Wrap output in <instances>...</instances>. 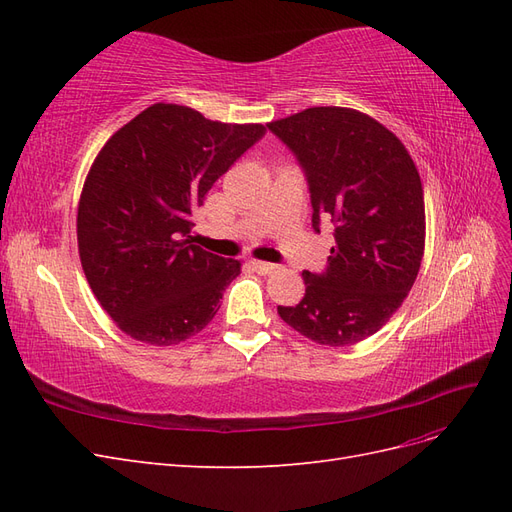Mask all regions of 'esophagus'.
Masks as SVG:
<instances>
[{
	"label": "esophagus",
	"instance_id": "esophagus-1",
	"mask_svg": "<svg viewBox=\"0 0 512 512\" xmlns=\"http://www.w3.org/2000/svg\"><path fill=\"white\" fill-rule=\"evenodd\" d=\"M252 267L260 275H269V273H273L277 269L275 265H271V262H262V260H252Z\"/></svg>",
	"mask_w": 512,
	"mask_h": 512
}]
</instances>
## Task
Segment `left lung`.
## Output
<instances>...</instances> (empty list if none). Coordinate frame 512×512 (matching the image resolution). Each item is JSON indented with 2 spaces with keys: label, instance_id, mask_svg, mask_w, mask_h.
Returning <instances> with one entry per match:
<instances>
[{
  "label": "left lung",
  "instance_id": "8db88e82",
  "mask_svg": "<svg viewBox=\"0 0 512 512\" xmlns=\"http://www.w3.org/2000/svg\"><path fill=\"white\" fill-rule=\"evenodd\" d=\"M267 126L305 168L314 228L335 226L327 271H303L305 297L277 314L320 346L359 344L391 320L421 269V175L404 143L356 108L314 106Z\"/></svg>",
  "mask_w": 512,
  "mask_h": 512
}]
</instances>
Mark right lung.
Masks as SVG:
<instances>
[{
    "instance_id": "right-lung-1",
    "label": "right lung",
    "mask_w": 512,
    "mask_h": 512,
    "mask_svg": "<svg viewBox=\"0 0 512 512\" xmlns=\"http://www.w3.org/2000/svg\"><path fill=\"white\" fill-rule=\"evenodd\" d=\"M265 132L158 102L98 151L76 213L79 256L94 297L136 342L181 344L218 314L241 262L194 245L192 211Z\"/></svg>"
}]
</instances>
